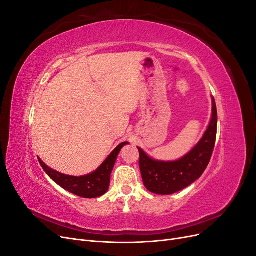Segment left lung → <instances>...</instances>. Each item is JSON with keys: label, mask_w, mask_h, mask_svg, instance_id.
Masks as SVG:
<instances>
[{"label": "left lung", "mask_w": 256, "mask_h": 256, "mask_svg": "<svg viewBox=\"0 0 256 256\" xmlns=\"http://www.w3.org/2000/svg\"><path fill=\"white\" fill-rule=\"evenodd\" d=\"M212 98V114L203 138L193 148L180 159L175 161H158L147 156L138 147L140 152L141 175L146 189L156 194L168 196L187 188L202 176L214 148L218 114L214 98Z\"/></svg>", "instance_id": "8db88e82"}]
</instances>
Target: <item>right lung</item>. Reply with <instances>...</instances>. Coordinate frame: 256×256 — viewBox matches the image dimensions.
<instances>
[{
	"label": "right lung",
	"instance_id": "add662e5",
	"mask_svg": "<svg viewBox=\"0 0 256 256\" xmlns=\"http://www.w3.org/2000/svg\"><path fill=\"white\" fill-rule=\"evenodd\" d=\"M127 144L128 142L120 143L108 156V158L96 171L83 176H70L62 174L56 171V170L49 168L47 164H44L40 158H38V161H40L44 171L47 173V175L54 182H56L62 188L84 198H94L104 196L108 189H109L110 176L115 161L118 159L120 150Z\"/></svg>",
	"mask_w": 256,
	"mask_h": 256
}]
</instances>
